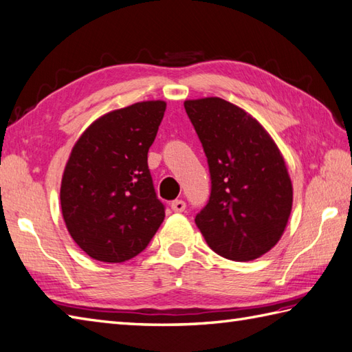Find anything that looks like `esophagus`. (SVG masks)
Instances as JSON below:
<instances>
[{
	"mask_svg": "<svg viewBox=\"0 0 352 352\" xmlns=\"http://www.w3.org/2000/svg\"><path fill=\"white\" fill-rule=\"evenodd\" d=\"M170 208L177 213H182V212H184L186 203L183 199H175V201H172V203H170Z\"/></svg>",
	"mask_w": 352,
	"mask_h": 352,
	"instance_id": "34e87169",
	"label": "esophagus"
}]
</instances>
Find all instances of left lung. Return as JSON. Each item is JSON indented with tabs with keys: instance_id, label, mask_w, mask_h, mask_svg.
<instances>
[{
	"instance_id": "1",
	"label": "left lung",
	"mask_w": 352,
	"mask_h": 352,
	"mask_svg": "<svg viewBox=\"0 0 352 352\" xmlns=\"http://www.w3.org/2000/svg\"><path fill=\"white\" fill-rule=\"evenodd\" d=\"M184 109L212 177L210 199L197 214V227L222 257H261L278 243L294 203L280 148L256 118L218 96L186 100Z\"/></svg>"
}]
</instances>
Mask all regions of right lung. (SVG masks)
Returning <instances> with one entry per match:
<instances>
[{"label":"right lung","instance_id":"right-lung-1","mask_svg":"<svg viewBox=\"0 0 352 352\" xmlns=\"http://www.w3.org/2000/svg\"><path fill=\"white\" fill-rule=\"evenodd\" d=\"M164 110L162 100L111 110L72 146L60 186L62 214L71 237L94 260L136 257L164 219L148 169Z\"/></svg>","mask_w":352,"mask_h":352}]
</instances>
